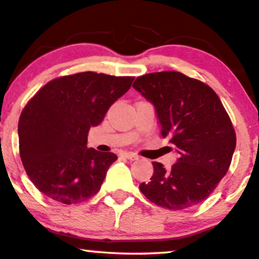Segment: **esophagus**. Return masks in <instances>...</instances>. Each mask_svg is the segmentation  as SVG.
Returning a JSON list of instances; mask_svg holds the SVG:
<instances>
[{
    "mask_svg": "<svg viewBox=\"0 0 259 259\" xmlns=\"http://www.w3.org/2000/svg\"><path fill=\"white\" fill-rule=\"evenodd\" d=\"M121 156H123L124 158H126V159H129V160H136V159H139L138 154L132 153V152H124V153H121Z\"/></svg>",
    "mask_w": 259,
    "mask_h": 259,
    "instance_id": "1",
    "label": "esophagus"
}]
</instances>
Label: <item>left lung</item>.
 Masks as SVG:
<instances>
[{
	"mask_svg": "<svg viewBox=\"0 0 259 259\" xmlns=\"http://www.w3.org/2000/svg\"><path fill=\"white\" fill-rule=\"evenodd\" d=\"M133 88L154 107L163 138L179 158L165 169L153 162L150 181L140 190L157 206L186 209L201 203L227 174L236 135L222 101L204 82L179 72L151 73Z\"/></svg>",
	"mask_w": 259,
	"mask_h": 259,
	"instance_id": "8db88e82",
	"label": "left lung"
}]
</instances>
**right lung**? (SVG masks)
<instances>
[{
	"label": "right lung",
	"mask_w": 259,
	"mask_h": 259,
	"mask_svg": "<svg viewBox=\"0 0 259 259\" xmlns=\"http://www.w3.org/2000/svg\"><path fill=\"white\" fill-rule=\"evenodd\" d=\"M133 76L84 72L47 82L24 107L18 124L19 153L29 179L64 204L96 195L117 159L88 148L90 127L129 90Z\"/></svg>",
	"instance_id": "right-lung-1"
}]
</instances>
